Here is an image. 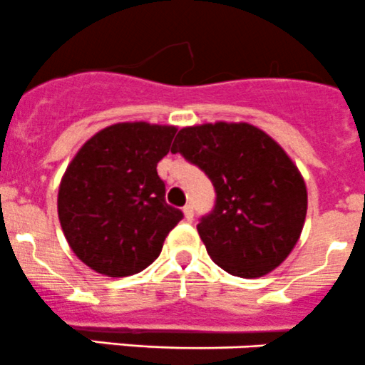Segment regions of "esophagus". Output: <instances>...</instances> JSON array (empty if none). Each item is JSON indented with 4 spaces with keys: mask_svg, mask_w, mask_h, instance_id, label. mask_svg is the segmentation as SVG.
Wrapping results in <instances>:
<instances>
[{
    "mask_svg": "<svg viewBox=\"0 0 365 365\" xmlns=\"http://www.w3.org/2000/svg\"><path fill=\"white\" fill-rule=\"evenodd\" d=\"M183 215H185L187 221H192V217H194L192 205H185V207H183Z\"/></svg>",
    "mask_w": 365,
    "mask_h": 365,
    "instance_id": "34e87169",
    "label": "esophagus"
}]
</instances>
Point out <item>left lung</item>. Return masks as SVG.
I'll return each instance as SVG.
<instances>
[{"label": "left lung", "instance_id": "1", "mask_svg": "<svg viewBox=\"0 0 365 365\" xmlns=\"http://www.w3.org/2000/svg\"><path fill=\"white\" fill-rule=\"evenodd\" d=\"M173 153L210 178L215 207L197 233L212 260L233 277L258 278L291 255L307 217V185L284 148L247 123L187 126Z\"/></svg>", "mask_w": 365, "mask_h": 365}]
</instances>
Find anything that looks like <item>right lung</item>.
<instances>
[{"label": "right lung", "instance_id": "add662e5", "mask_svg": "<svg viewBox=\"0 0 365 365\" xmlns=\"http://www.w3.org/2000/svg\"><path fill=\"white\" fill-rule=\"evenodd\" d=\"M176 126L144 121L100 130L78 150L58 189V219L71 250L93 271L130 277L153 264L182 221L165 203L157 164Z\"/></svg>", "mask_w": 365, "mask_h": 365}]
</instances>
